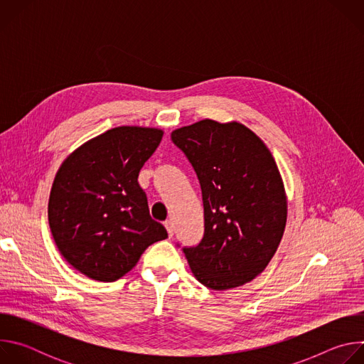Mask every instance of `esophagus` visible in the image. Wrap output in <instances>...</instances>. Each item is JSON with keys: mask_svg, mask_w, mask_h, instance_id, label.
Returning a JSON list of instances; mask_svg holds the SVG:
<instances>
[{"mask_svg": "<svg viewBox=\"0 0 364 364\" xmlns=\"http://www.w3.org/2000/svg\"><path fill=\"white\" fill-rule=\"evenodd\" d=\"M164 226H166V229H167V232H168V236L171 237V236L174 235V225H173V222H171V220H166V222H164Z\"/></svg>", "mask_w": 364, "mask_h": 364, "instance_id": "1", "label": "esophagus"}]
</instances>
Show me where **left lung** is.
I'll return each mask as SVG.
<instances>
[{"label":"left lung","mask_w":364,"mask_h":364,"mask_svg":"<svg viewBox=\"0 0 364 364\" xmlns=\"http://www.w3.org/2000/svg\"><path fill=\"white\" fill-rule=\"evenodd\" d=\"M201 187L204 236L184 255L196 279L215 291L261 274L282 239L288 201L269 148L240 122L201 119L171 132Z\"/></svg>","instance_id":"8db88e82"}]
</instances>
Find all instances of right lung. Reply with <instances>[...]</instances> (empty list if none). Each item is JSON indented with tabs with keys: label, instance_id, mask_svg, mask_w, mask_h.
I'll return each mask as SVG.
<instances>
[{
	"label": "right lung",
	"instance_id": "1",
	"mask_svg": "<svg viewBox=\"0 0 364 364\" xmlns=\"http://www.w3.org/2000/svg\"><path fill=\"white\" fill-rule=\"evenodd\" d=\"M164 131L117 127L76 148L56 173L48 197L55 243L85 277L114 282L128 274L144 250L166 239L149 216L138 176Z\"/></svg>",
	"mask_w": 364,
	"mask_h": 364
}]
</instances>
